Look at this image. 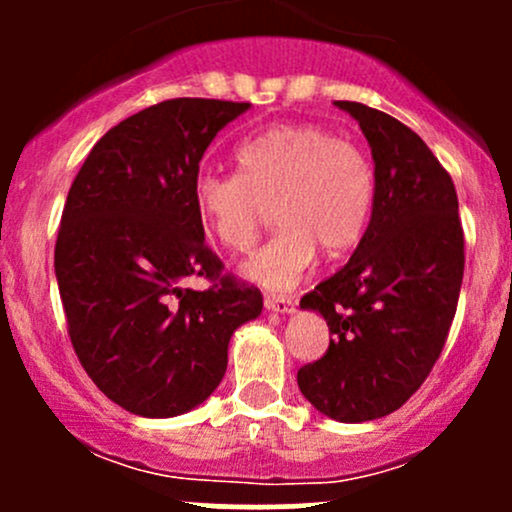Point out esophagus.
<instances>
[{
	"label": "esophagus",
	"mask_w": 512,
	"mask_h": 512,
	"mask_svg": "<svg viewBox=\"0 0 512 512\" xmlns=\"http://www.w3.org/2000/svg\"><path fill=\"white\" fill-rule=\"evenodd\" d=\"M264 308H267L269 313H281V315L296 313V303H293L291 298H274V296H267V298H264Z\"/></svg>",
	"instance_id": "1"
}]
</instances>
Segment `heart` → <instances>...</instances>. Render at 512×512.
Returning <instances> with one entry per match:
<instances>
[{"label": "heart", "instance_id": "b5f03b06", "mask_svg": "<svg viewBox=\"0 0 512 512\" xmlns=\"http://www.w3.org/2000/svg\"><path fill=\"white\" fill-rule=\"evenodd\" d=\"M240 173L204 170L195 207L211 238L248 252L272 209L279 236L243 262L240 274L267 291L296 286L320 248L337 257L366 233L375 202L368 158L337 134L313 125H281L240 144Z\"/></svg>", "mask_w": 512, "mask_h": 512}]
</instances>
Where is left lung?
I'll return each instance as SVG.
<instances>
[{
  "label": "left lung",
  "instance_id": "1",
  "mask_svg": "<svg viewBox=\"0 0 512 512\" xmlns=\"http://www.w3.org/2000/svg\"><path fill=\"white\" fill-rule=\"evenodd\" d=\"M368 139L375 202L354 255L303 296L322 315L330 349L298 370L320 414L361 424L419 390L448 339L460 298L464 236L448 170L407 125L363 103L334 101Z\"/></svg>",
  "mask_w": 512,
  "mask_h": 512
}]
</instances>
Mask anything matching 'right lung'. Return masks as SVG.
<instances>
[{
    "instance_id": "add662e5",
    "label": "right lung",
    "mask_w": 512,
    "mask_h": 512,
    "mask_svg": "<svg viewBox=\"0 0 512 512\" xmlns=\"http://www.w3.org/2000/svg\"><path fill=\"white\" fill-rule=\"evenodd\" d=\"M250 103L173 98L103 134L72 182L55 245L69 337L88 378L129 414L170 419L221 383L233 332L262 293L221 276L195 180L207 146ZM217 284L192 292L184 281Z\"/></svg>"
}]
</instances>
